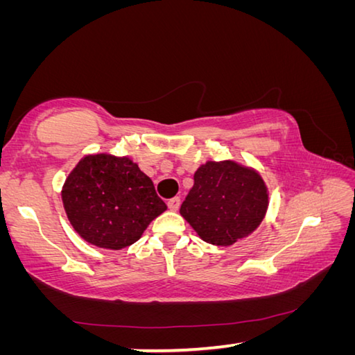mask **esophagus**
Here are the masks:
<instances>
[{"label":"esophagus","instance_id":"obj_1","mask_svg":"<svg viewBox=\"0 0 355 355\" xmlns=\"http://www.w3.org/2000/svg\"><path fill=\"white\" fill-rule=\"evenodd\" d=\"M167 207H169L172 211H177L180 208V197H172V199L167 200Z\"/></svg>","mask_w":355,"mask_h":355}]
</instances>
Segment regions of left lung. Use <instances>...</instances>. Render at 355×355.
Masks as SVG:
<instances>
[{"label":"left lung","instance_id":"obj_1","mask_svg":"<svg viewBox=\"0 0 355 355\" xmlns=\"http://www.w3.org/2000/svg\"><path fill=\"white\" fill-rule=\"evenodd\" d=\"M268 191L257 172L233 161L203 164L180 213L209 244L232 245L260 225Z\"/></svg>","mask_w":355,"mask_h":355}]
</instances>
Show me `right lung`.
<instances>
[{"label": "right lung", "mask_w": 355, "mask_h": 355, "mask_svg": "<svg viewBox=\"0 0 355 355\" xmlns=\"http://www.w3.org/2000/svg\"><path fill=\"white\" fill-rule=\"evenodd\" d=\"M62 202L75 230L87 243L119 250L136 243L166 211L153 182L128 158H83L67 178Z\"/></svg>", "instance_id": "obj_1"}]
</instances>
